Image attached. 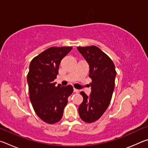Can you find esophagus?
I'll return each mask as SVG.
<instances>
[{
  "instance_id": "34e87169",
  "label": "esophagus",
  "mask_w": 148,
  "mask_h": 148,
  "mask_svg": "<svg viewBox=\"0 0 148 148\" xmlns=\"http://www.w3.org/2000/svg\"><path fill=\"white\" fill-rule=\"evenodd\" d=\"M74 92H79V91L78 89L74 88Z\"/></svg>"
}]
</instances>
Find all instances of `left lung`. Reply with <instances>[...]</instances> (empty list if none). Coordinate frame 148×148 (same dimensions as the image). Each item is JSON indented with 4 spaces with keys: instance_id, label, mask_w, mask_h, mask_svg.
<instances>
[{
    "instance_id": "8db88e82",
    "label": "left lung",
    "mask_w": 148,
    "mask_h": 148,
    "mask_svg": "<svg viewBox=\"0 0 148 148\" xmlns=\"http://www.w3.org/2000/svg\"><path fill=\"white\" fill-rule=\"evenodd\" d=\"M77 49L89 64V76L92 79L89 96L84 91L80 92L84 100L79 106V116L84 121L92 123L102 116L109 106L116 71L113 61L98 47H77Z\"/></svg>"
}]
</instances>
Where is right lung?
<instances>
[{"label":"right lung","instance_id":"obj_1","mask_svg":"<svg viewBox=\"0 0 148 148\" xmlns=\"http://www.w3.org/2000/svg\"><path fill=\"white\" fill-rule=\"evenodd\" d=\"M72 47H51L32 60L27 74L29 91L32 107L42 121L53 124L61 119L68 97L73 92L71 85L56 86L60 62Z\"/></svg>","mask_w":148,"mask_h":148}]
</instances>
